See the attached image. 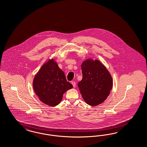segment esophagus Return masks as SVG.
<instances>
[{
	"label": "esophagus",
	"instance_id": "34e87169",
	"mask_svg": "<svg viewBox=\"0 0 147 147\" xmlns=\"http://www.w3.org/2000/svg\"><path fill=\"white\" fill-rule=\"evenodd\" d=\"M71 84L73 85V87H76V83L74 81H71Z\"/></svg>",
	"mask_w": 147,
	"mask_h": 147
}]
</instances>
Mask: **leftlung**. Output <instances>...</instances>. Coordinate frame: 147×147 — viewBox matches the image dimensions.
Listing matches in <instances>:
<instances>
[{
	"mask_svg": "<svg viewBox=\"0 0 147 147\" xmlns=\"http://www.w3.org/2000/svg\"><path fill=\"white\" fill-rule=\"evenodd\" d=\"M82 79L78 84L80 93L86 103L97 106L110 94L113 86L111 74L99 60L88 58L81 65Z\"/></svg>",
	"mask_w": 147,
	"mask_h": 147,
	"instance_id": "1",
	"label": "left lung"
}]
</instances>
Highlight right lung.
Masks as SVG:
<instances>
[{"label": "right lung", "instance_id": "1", "mask_svg": "<svg viewBox=\"0 0 147 147\" xmlns=\"http://www.w3.org/2000/svg\"><path fill=\"white\" fill-rule=\"evenodd\" d=\"M34 91L40 100L50 107L61 102L63 94L73 88L63 72L53 58L41 66L32 82Z\"/></svg>", "mask_w": 147, "mask_h": 147}]
</instances>
